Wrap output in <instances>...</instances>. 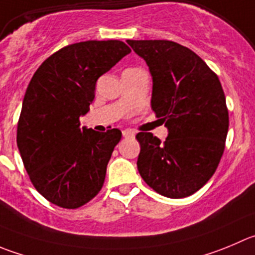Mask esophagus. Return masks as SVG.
<instances>
[{
	"label": "esophagus",
	"mask_w": 255,
	"mask_h": 255,
	"mask_svg": "<svg viewBox=\"0 0 255 255\" xmlns=\"http://www.w3.org/2000/svg\"><path fill=\"white\" fill-rule=\"evenodd\" d=\"M123 136L124 137H134L135 132L131 130H123Z\"/></svg>",
	"instance_id": "esophagus-1"
}]
</instances>
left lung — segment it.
Instances as JSON below:
<instances>
[{
	"instance_id": "obj_1",
	"label": "left lung",
	"mask_w": 255,
	"mask_h": 255,
	"mask_svg": "<svg viewBox=\"0 0 255 255\" xmlns=\"http://www.w3.org/2000/svg\"><path fill=\"white\" fill-rule=\"evenodd\" d=\"M149 66L151 109L168 128L161 142L139 132L137 170L156 193L191 195L207 184L224 152L229 115L217 75L195 52L166 40H128Z\"/></svg>"
}]
</instances>
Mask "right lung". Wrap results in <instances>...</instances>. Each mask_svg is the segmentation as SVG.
Here are the masks:
<instances>
[{"label": "right lung", "instance_id": "add662e5", "mask_svg": "<svg viewBox=\"0 0 255 255\" xmlns=\"http://www.w3.org/2000/svg\"><path fill=\"white\" fill-rule=\"evenodd\" d=\"M131 52L123 41H85L61 48L31 79L17 125V146L36 190L52 204L76 209L104 185L121 131L80 128L96 81Z\"/></svg>", "mask_w": 255, "mask_h": 255}]
</instances>
